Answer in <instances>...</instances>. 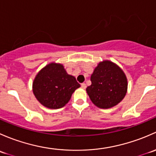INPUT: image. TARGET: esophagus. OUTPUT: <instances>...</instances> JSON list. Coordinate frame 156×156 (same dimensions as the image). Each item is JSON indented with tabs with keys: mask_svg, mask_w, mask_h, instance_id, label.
I'll return each instance as SVG.
<instances>
[{
	"mask_svg": "<svg viewBox=\"0 0 156 156\" xmlns=\"http://www.w3.org/2000/svg\"><path fill=\"white\" fill-rule=\"evenodd\" d=\"M81 87H82L83 89H85V88L87 87V85H86L85 83H82V84H81Z\"/></svg>",
	"mask_w": 156,
	"mask_h": 156,
	"instance_id": "34e87169",
	"label": "esophagus"
}]
</instances>
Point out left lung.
I'll use <instances>...</instances> for the list:
<instances>
[{
    "mask_svg": "<svg viewBox=\"0 0 156 156\" xmlns=\"http://www.w3.org/2000/svg\"><path fill=\"white\" fill-rule=\"evenodd\" d=\"M91 85L86 89L90 99L100 108L119 104L126 95L127 80L122 69L108 60L100 62L90 77Z\"/></svg>",
    "mask_w": 156,
    "mask_h": 156,
    "instance_id": "1",
    "label": "left lung"
}]
</instances>
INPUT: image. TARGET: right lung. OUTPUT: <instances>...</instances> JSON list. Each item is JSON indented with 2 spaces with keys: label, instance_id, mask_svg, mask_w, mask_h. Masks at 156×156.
Returning <instances> with one entry per match:
<instances>
[{
  "label": "right lung",
  "instance_id": "obj_1",
  "mask_svg": "<svg viewBox=\"0 0 156 156\" xmlns=\"http://www.w3.org/2000/svg\"><path fill=\"white\" fill-rule=\"evenodd\" d=\"M80 86L76 78L69 75L62 64L51 62L37 74L32 88L40 103L56 109L63 107Z\"/></svg>",
  "mask_w": 156,
  "mask_h": 156
}]
</instances>
